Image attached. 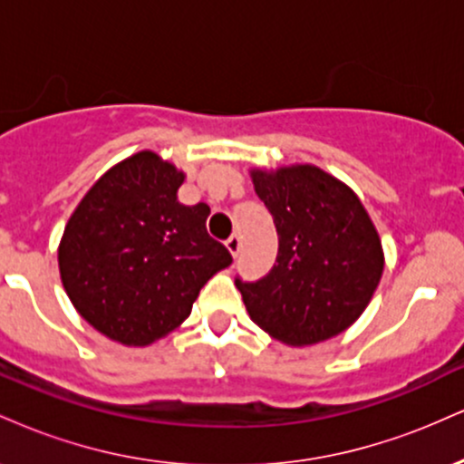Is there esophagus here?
<instances>
[{
	"mask_svg": "<svg viewBox=\"0 0 464 464\" xmlns=\"http://www.w3.org/2000/svg\"><path fill=\"white\" fill-rule=\"evenodd\" d=\"M225 244H227L228 253H231V255H233V257H236V255H237V250H239V244H242V242H239V236H237V233H233V236H231V237H228Z\"/></svg>",
	"mask_w": 464,
	"mask_h": 464,
	"instance_id": "1",
	"label": "esophagus"
}]
</instances>
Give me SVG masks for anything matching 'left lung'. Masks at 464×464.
I'll use <instances>...</instances> for the list:
<instances>
[{"instance_id":"left-lung-1","label":"left lung","mask_w":464,"mask_h":464,"mask_svg":"<svg viewBox=\"0 0 464 464\" xmlns=\"http://www.w3.org/2000/svg\"><path fill=\"white\" fill-rule=\"evenodd\" d=\"M279 253L259 281L236 279L250 321L292 347L343 334L372 299L384 250L353 189L316 165L250 169Z\"/></svg>"}]
</instances>
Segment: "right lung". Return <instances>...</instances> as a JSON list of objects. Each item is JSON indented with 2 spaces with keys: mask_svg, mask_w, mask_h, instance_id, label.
Instances as JSON below:
<instances>
[{
  "mask_svg": "<svg viewBox=\"0 0 464 464\" xmlns=\"http://www.w3.org/2000/svg\"><path fill=\"white\" fill-rule=\"evenodd\" d=\"M183 180L172 163L141 150L95 180L69 218L58 246L63 287L115 343L146 347L168 335L233 262L207 233L209 207L179 202Z\"/></svg>",
  "mask_w": 464,
  "mask_h": 464,
  "instance_id": "right-lung-1",
  "label": "right lung"
}]
</instances>
